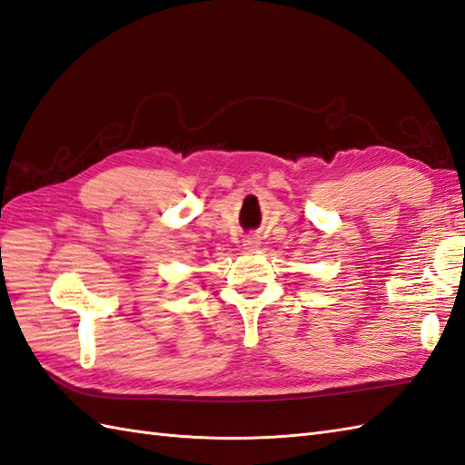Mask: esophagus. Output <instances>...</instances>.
I'll use <instances>...</instances> for the list:
<instances>
[{"label":"esophagus","mask_w":465,"mask_h":465,"mask_svg":"<svg viewBox=\"0 0 465 465\" xmlns=\"http://www.w3.org/2000/svg\"><path fill=\"white\" fill-rule=\"evenodd\" d=\"M243 245H245V250H257L259 240H257V237H247Z\"/></svg>","instance_id":"obj_1"}]
</instances>
